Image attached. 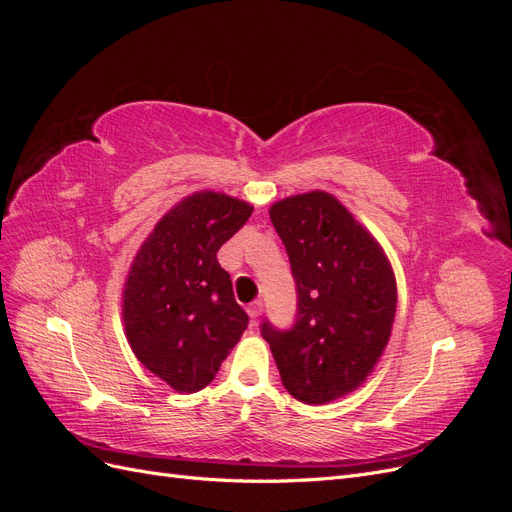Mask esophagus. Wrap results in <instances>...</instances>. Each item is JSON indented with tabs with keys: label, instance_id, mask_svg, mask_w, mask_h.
<instances>
[{
	"label": "esophagus",
	"instance_id": "esophagus-1",
	"mask_svg": "<svg viewBox=\"0 0 512 512\" xmlns=\"http://www.w3.org/2000/svg\"><path fill=\"white\" fill-rule=\"evenodd\" d=\"M260 312H262V301H252L250 305H247V314H250L252 322H256V318L260 316Z\"/></svg>",
	"mask_w": 512,
	"mask_h": 512
}]
</instances>
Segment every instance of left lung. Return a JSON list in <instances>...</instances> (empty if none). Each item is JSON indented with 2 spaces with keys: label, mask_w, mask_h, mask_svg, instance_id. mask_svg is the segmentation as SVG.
Returning <instances> with one entry per match:
<instances>
[{
  "label": "left lung",
  "mask_w": 512,
  "mask_h": 512,
  "mask_svg": "<svg viewBox=\"0 0 512 512\" xmlns=\"http://www.w3.org/2000/svg\"><path fill=\"white\" fill-rule=\"evenodd\" d=\"M297 284V322L267 339L286 391L309 406L352 393L389 344L397 284L380 243L327 192L297 194L269 211Z\"/></svg>",
  "instance_id": "8db88e82"
}]
</instances>
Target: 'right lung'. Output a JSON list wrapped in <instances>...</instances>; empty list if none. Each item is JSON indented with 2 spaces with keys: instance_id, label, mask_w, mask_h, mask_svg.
Returning a JSON list of instances; mask_svg holds the SVG:
<instances>
[{
  "instance_id": "add662e5",
  "label": "right lung",
  "mask_w": 512,
  "mask_h": 512,
  "mask_svg": "<svg viewBox=\"0 0 512 512\" xmlns=\"http://www.w3.org/2000/svg\"><path fill=\"white\" fill-rule=\"evenodd\" d=\"M252 211L222 192H196L164 215L132 262L123 288L130 348L179 393L205 389L250 322L218 250Z\"/></svg>"
}]
</instances>
